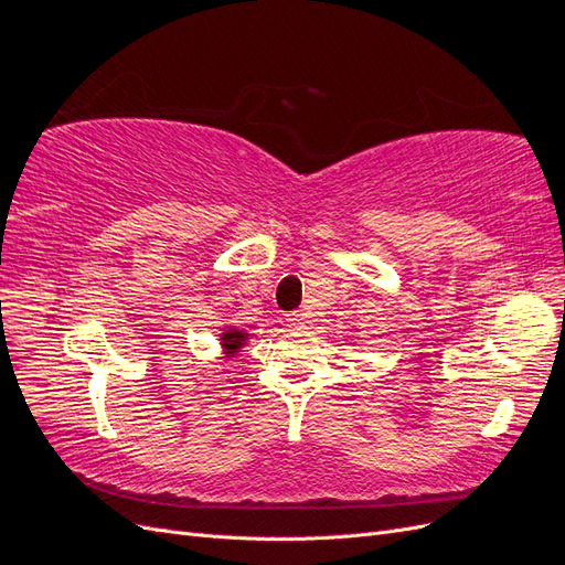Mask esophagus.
Returning <instances> with one entry per match:
<instances>
[{"label":"esophagus","instance_id":"obj_1","mask_svg":"<svg viewBox=\"0 0 565 565\" xmlns=\"http://www.w3.org/2000/svg\"><path fill=\"white\" fill-rule=\"evenodd\" d=\"M287 322H289V328L301 330V328H306V322H309V318H306L303 311H292V313L287 316Z\"/></svg>","mask_w":565,"mask_h":565}]
</instances>
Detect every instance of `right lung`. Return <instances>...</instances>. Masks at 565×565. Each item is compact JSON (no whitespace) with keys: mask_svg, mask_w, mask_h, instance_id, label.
<instances>
[{"mask_svg":"<svg viewBox=\"0 0 565 565\" xmlns=\"http://www.w3.org/2000/svg\"><path fill=\"white\" fill-rule=\"evenodd\" d=\"M249 339H252V334L247 330L235 328V324H226V328L218 332V347L224 349V358H235L245 349Z\"/></svg>","mask_w":565,"mask_h":565,"instance_id":"1","label":"right lung"}]
</instances>
